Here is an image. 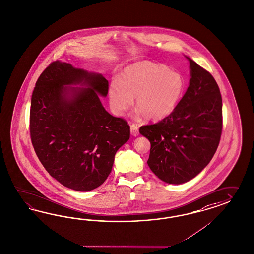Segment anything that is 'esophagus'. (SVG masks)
<instances>
[{"instance_id":"esophagus-1","label":"esophagus","mask_w":254,"mask_h":254,"mask_svg":"<svg viewBox=\"0 0 254 254\" xmlns=\"http://www.w3.org/2000/svg\"><path fill=\"white\" fill-rule=\"evenodd\" d=\"M130 133L132 136L137 137L138 135V127L137 125H131L130 126Z\"/></svg>"}]
</instances>
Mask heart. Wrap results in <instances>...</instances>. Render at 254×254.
<instances>
[{
  "label": "heart",
  "instance_id": "b5f03b06",
  "mask_svg": "<svg viewBox=\"0 0 254 254\" xmlns=\"http://www.w3.org/2000/svg\"><path fill=\"white\" fill-rule=\"evenodd\" d=\"M184 91L185 80L178 71L160 64L140 62L126 67L119 79L110 82L108 96L117 116H123L135 98L138 116L159 121L175 110Z\"/></svg>",
  "mask_w": 254,
  "mask_h": 254
}]
</instances>
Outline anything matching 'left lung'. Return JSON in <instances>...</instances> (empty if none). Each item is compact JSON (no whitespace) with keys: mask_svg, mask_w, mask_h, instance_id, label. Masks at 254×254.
<instances>
[{"mask_svg":"<svg viewBox=\"0 0 254 254\" xmlns=\"http://www.w3.org/2000/svg\"><path fill=\"white\" fill-rule=\"evenodd\" d=\"M189 86L175 110L139 133L151 143L147 164L161 181L182 185L212 159L223 127V102L215 79L192 59Z\"/></svg>","mask_w":254,"mask_h":254,"instance_id":"1","label":"left lung"}]
</instances>
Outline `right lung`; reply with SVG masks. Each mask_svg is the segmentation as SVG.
<instances>
[{
	"mask_svg": "<svg viewBox=\"0 0 254 254\" xmlns=\"http://www.w3.org/2000/svg\"><path fill=\"white\" fill-rule=\"evenodd\" d=\"M102 74L52 62L36 82L31 100L32 145L47 172L65 187L88 192L112 171L130 127L101 104L107 96Z\"/></svg>",
	"mask_w": 254,
	"mask_h": 254,
	"instance_id": "add662e5",
	"label": "right lung"
}]
</instances>
